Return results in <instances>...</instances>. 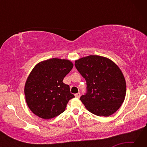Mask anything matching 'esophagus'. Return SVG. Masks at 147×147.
<instances>
[{
  "mask_svg": "<svg viewBox=\"0 0 147 147\" xmlns=\"http://www.w3.org/2000/svg\"><path fill=\"white\" fill-rule=\"evenodd\" d=\"M74 95H75V96H76V97H77V98L80 97V93H76V94H74Z\"/></svg>",
  "mask_w": 147,
  "mask_h": 147,
  "instance_id": "34e87169",
  "label": "esophagus"
}]
</instances>
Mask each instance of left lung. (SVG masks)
Listing matches in <instances>:
<instances>
[{
  "label": "left lung",
  "mask_w": 147,
  "mask_h": 147,
  "mask_svg": "<svg viewBox=\"0 0 147 147\" xmlns=\"http://www.w3.org/2000/svg\"><path fill=\"white\" fill-rule=\"evenodd\" d=\"M74 65L87 82L88 92L80 98L86 108L94 115L104 117L117 111L126 93L125 78L117 65L97 55L76 59Z\"/></svg>",
  "instance_id": "left-lung-1"
}]
</instances>
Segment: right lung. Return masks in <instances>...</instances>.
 <instances>
[{"instance_id":"right-lung-1","label":"right lung","mask_w":147,"mask_h":147,"mask_svg":"<svg viewBox=\"0 0 147 147\" xmlns=\"http://www.w3.org/2000/svg\"><path fill=\"white\" fill-rule=\"evenodd\" d=\"M73 67L69 59L52 58L35 65L24 85V95L32 112L39 117L50 119L65 110L70 99L74 97L64 77Z\"/></svg>"}]
</instances>
